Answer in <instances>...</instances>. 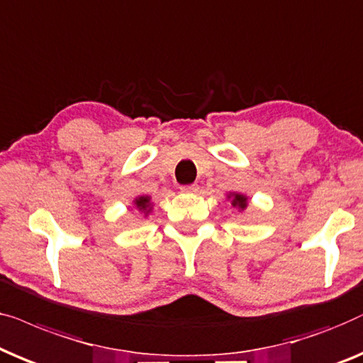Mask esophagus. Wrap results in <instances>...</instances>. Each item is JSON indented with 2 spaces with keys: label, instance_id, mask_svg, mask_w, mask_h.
I'll use <instances>...</instances> for the list:
<instances>
[{
  "label": "esophagus",
  "instance_id": "obj_1",
  "mask_svg": "<svg viewBox=\"0 0 363 363\" xmlns=\"http://www.w3.org/2000/svg\"><path fill=\"white\" fill-rule=\"evenodd\" d=\"M199 191V186L197 184H189V186H181V192H187V194H194V192Z\"/></svg>",
  "mask_w": 363,
  "mask_h": 363
}]
</instances>
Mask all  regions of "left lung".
I'll return each mask as SVG.
<instances>
[{
  "mask_svg": "<svg viewBox=\"0 0 363 363\" xmlns=\"http://www.w3.org/2000/svg\"><path fill=\"white\" fill-rule=\"evenodd\" d=\"M227 201H230L232 207H235L239 212H245L249 206V196L242 194V192H229L227 194Z\"/></svg>",
  "mask_w": 363,
  "mask_h": 363,
  "instance_id": "obj_1",
  "label": "left lung"
}]
</instances>
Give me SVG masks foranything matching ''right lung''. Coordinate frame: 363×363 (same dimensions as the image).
<instances>
[{"mask_svg": "<svg viewBox=\"0 0 363 363\" xmlns=\"http://www.w3.org/2000/svg\"><path fill=\"white\" fill-rule=\"evenodd\" d=\"M133 206L136 207L139 214H143L144 217H147L152 212V207H154L152 197L151 196H138V197H134Z\"/></svg>", "mask_w": 363, "mask_h": 363, "instance_id": "add662e5", "label": "right lung"}]
</instances>
